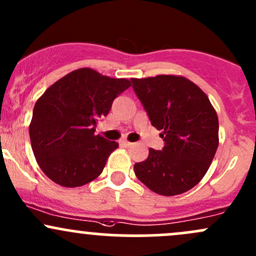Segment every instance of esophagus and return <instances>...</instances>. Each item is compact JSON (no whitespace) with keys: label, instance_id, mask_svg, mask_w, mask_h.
Returning <instances> with one entry per match:
<instances>
[{"label":"esophagus","instance_id":"obj_1","mask_svg":"<svg viewBox=\"0 0 256 256\" xmlns=\"http://www.w3.org/2000/svg\"><path fill=\"white\" fill-rule=\"evenodd\" d=\"M120 144L123 145V146H126V148H129V146H132V145H133V142H128V140H122V142H120Z\"/></svg>","mask_w":256,"mask_h":256}]
</instances>
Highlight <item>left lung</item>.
<instances>
[{"label":"left lung","instance_id":"8db88e82","mask_svg":"<svg viewBox=\"0 0 256 256\" xmlns=\"http://www.w3.org/2000/svg\"><path fill=\"white\" fill-rule=\"evenodd\" d=\"M151 124L162 130V150H149L134 173L155 193L188 192L208 172L218 146V118L206 94L180 76L130 79Z\"/></svg>","mask_w":256,"mask_h":256}]
</instances>
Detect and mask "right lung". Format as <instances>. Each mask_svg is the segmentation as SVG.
<instances>
[{"instance_id": "right-lung-1", "label": "right lung", "mask_w": 256, "mask_h": 256, "mask_svg": "<svg viewBox=\"0 0 256 256\" xmlns=\"http://www.w3.org/2000/svg\"><path fill=\"white\" fill-rule=\"evenodd\" d=\"M129 86L128 79L80 68L44 92L34 106L29 134L35 158L51 180L74 188L101 174L118 142L95 136L96 124Z\"/></svg>"}]
</instances>
